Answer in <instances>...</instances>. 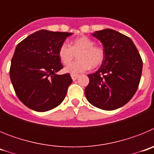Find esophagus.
Segmentation results:
<instances>
[{
  "label": "esophagus",
  "instance_id": "esophagus-1",
  "mask_svg": "<svg viewBox=\"0 0 154 154\" xmlns=\"http://www.w3.org/2000/svg\"><path fill=\"white\" fill-rule=\"evenodd\" d=\"M71 77H72L73 81H75V80L79 78V75H71Z\"/></svg>",
  "mask_w": 154,
  "mask_h": 154
}]
</instances>
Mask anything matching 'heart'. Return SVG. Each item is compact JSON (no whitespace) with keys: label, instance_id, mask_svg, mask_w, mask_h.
I'll use <instances>...</instances> for the list:
<instances>
[{"label":"heart","instance_id":"1","mask_svg":"<svg viewBox=\"0 0 154 154\" xmlns=\"http://www.w3.org/2000/svg\"><path fill=\"white\" fill-rule=\"evenodd\" d=\"M95 42L89 37L81 36L69 43H62L58 48V58L62 64L68 65L72 60L74 54L79 52V60L69 64L64 71L71 75H79L85 72L91 67L96 68L104 60V51L101 47L94 45Z\"/></svg>","mask_w":154,"mask_h":154}]
</instances>
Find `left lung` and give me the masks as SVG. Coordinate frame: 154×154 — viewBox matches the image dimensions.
Wrapping results in <instances>:
<instances>
[{"label":"left lung","instance_id":"8db88e82","mask_svg":"<svg viewBox=\"0 0 154 154\" xmlns=\"http://www.w3.org/2000/svg\"><path fill=\"white\" fill-rule=\"evenodd\" d=\"M92 35L103 45L104 60L99 70L88 75L85 89L87 100L103 110H114L130 101L140 81L143 62L133 41L106 28Z\"/></svg>","mask_w":154,"mask_h":154}]
</instances>
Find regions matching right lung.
<instances>
[{
    "instance_id": "add662e5",
    "label": "right lung",
    "mask_w": 154,
    "mask_h": 154,
    "mask_svg": "<svg viewBox=\"0 0 154 154\" xmlns=\"http://www.w3.org/2000/svg\"><path fill=\"white\" fill-rule=\"evenodd\" d=\"M72 33L40 30L17 45L11 59L10 78L18 99L37 112L55 108L65 99L72 79L58 75L62 65L58 48Z\"/></svg>"
}]
</instances>
